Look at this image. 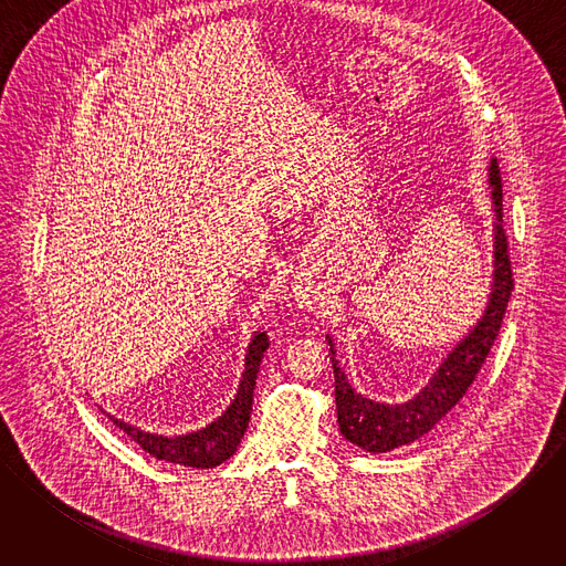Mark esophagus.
Listing matches in <instances>:
<instances>
[{
    "mask_svg": "<svg viewBox=\"0 0 566 566\" xmlns=\"http://www.w3.org/2000/svg\"><path fill=\"white\" fill-rule=\"evenodd\" d=\"M295 297H297L300 304L308 306V304L315 300V291H313V286H308L306 282H300V284H295Z\"/></svg>",
    "mask_w": 566,
    "mask_h": 566,
    "instance_id": "34e87169",
    "label": "esophagus"
}]
</instances>
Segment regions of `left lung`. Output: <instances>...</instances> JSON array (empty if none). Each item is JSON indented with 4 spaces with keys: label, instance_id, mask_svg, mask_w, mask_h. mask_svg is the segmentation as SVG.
I'll list each match as a JSON object with an SVG mask.
<instances>
[{
    "label": "left lung",
    "instance_id": "1",
    "mask_svg": "<svg viewBox=\"0 0 566 566\" xmlns=\"http://www.w3.org/2000/svg\"><path fill=\"white\" fill-rule=\"evenodd\" d=\"M493 203H495V273L489 306L476 319V325L459 340V345L443 358L430 382L408 402H376L352 389L345 371L338 367L336 349L332 347V365L336 374V410L343 437L367 452H389L398 446H408L428 434L463 398L476 378L483 360L500 334L502 319L513 291V271L509 260L506 232L502 226V177L497 160H491Z\"/></svg>",
    "mask_w": 566,
    "mask_h": 566
}]
</instances>
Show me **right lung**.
<instances>
[{
	"label": "right lung",
	"mask_w": 566,
	"mask_h": 566,
	"mask_svg": "<svg viewBox=\"0 0 566 566\" xmlns=\"http://www.w3.org/2000/svg\"><path fill=\"white\" fill-rule=\"evenodd\" d=\"M266 349H269L266 334L264 332L255 334V338L249 345L244 376H241L237 396L230 402V408L217 421H212L210 426L197 432H190L184 437H164V434L143 432L118 419H114V423L156 459L181 463L188 468H214L237 452V446L249 428L251 410H253V389H255L258 371Z\"/></svg>",
	"instance_id": "right-lung-1"
}]
</instances>
